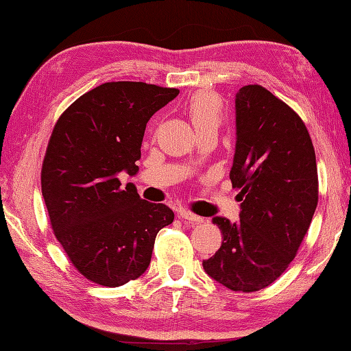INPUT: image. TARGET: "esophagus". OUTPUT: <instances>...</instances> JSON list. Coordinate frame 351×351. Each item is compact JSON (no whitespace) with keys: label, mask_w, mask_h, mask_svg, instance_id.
Instances as JSON below:
<instances>
[{"label":"esophagus","mask_w":351,"mask_h":351,"mask_svg":"<svg viewBox=\"0 0 351 351\" xmlns=\"http://www.w3.org/2000/svg\"><path fill=\"white\" fill-rule=\"evenodd\" d=\"M180 217H181L182 220H187V221H191V223H202V221H204V219L200 217V215L193 214V213L189 211V210H181V211H180Z\"/></svg>","instance_id":"esophagus-1"}]
</instances>
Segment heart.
Here are the masks:
<instances>
[{
	"label": "heart",
	"mask_w": 351,
	"mask_h": 351,
	"mask_svg": "<svg viewBox=\"0 0 351 351\" xmlns=\"http://www.w3.org/2000/svg\"><path fill=\"white\" fill-rule=\"evenodd\" d=\"M190 121L196 132L204 130H217L220 123V102L211 93H196L187 106Z\"/></svg>",
	"instance_id": "obj_1"
}]
</instances>
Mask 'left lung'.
I'll use <instances>...</instances> for the list:
<instances>
[{
	"instance_id": "1",
	"label": "left lung",
	"mask_w": 351,
	"mask_h": 351,
	"mask_svg": "<svg viewBox=\"0 0 351 351\" xmlns=\"http://www.w3.org/2000/svg\"><path fill=\"white\" fill-rule=\"evenodd\" d=\"M237 141L229 178L240 220L215 215L221 245L202 265L220 285L253 293L287 270L318 204L315 151L303 121L258 84L235 95Z\"/></svg>"
}]
</instances>
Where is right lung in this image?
<instances>
[{
	"mask_svg": "<svg viewBox=\"0 0 351 351\" xmlns=\"http://www.w3.org/2000/svg\"><path fill=\"white\" fill-rule=\"evenodd\" d=\"M178 95L140 81L106 83L80 96L52 130L42 166L51 226L71 263L98 285L140 278L156 234L175 219L119 176L137 175L146 123Z\"/></svg>",
	"mask_w": 351,
	"mask_h": 351,
	"instance_id": "1",
	"label": "right lung"
}]
</instances>
